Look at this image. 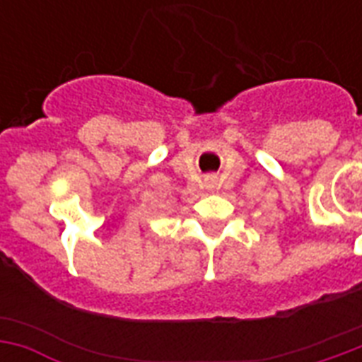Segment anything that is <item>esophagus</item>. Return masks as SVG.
<instances>
[{"instance_id": "34e87169", "label": "esophagus", "mask_w": 362, "mask_h": 362, "mask_svg": "<svg viewBox=\"0 0 362 362\" xmlns=\"http://www.w3.org/2000/svg\"><path fill=\"white\" fill-rule=\"evenodd\" d=\"M214 184H216L214 178H212V176H209V178H206V187H214Z\"/></svg>"}]
</instances>
